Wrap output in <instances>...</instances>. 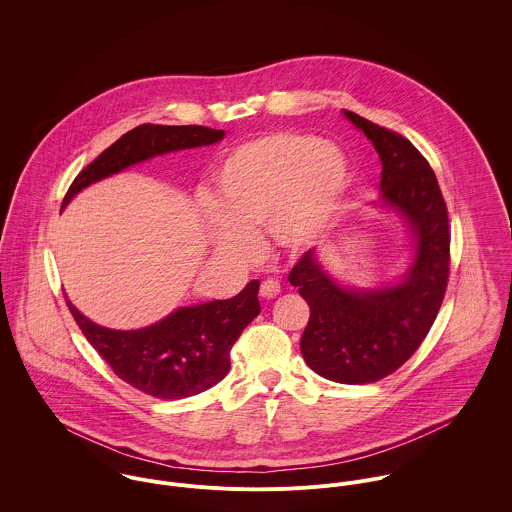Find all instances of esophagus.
Wrapping results in <instances>:
<instances>
[{
    "label": "esophagus",
    "mask_w": 512,
    "mask_h": 512,
    "mask_svg": "<svg viewBox=\"0 0 512 512\" xmlns=\"http://www.w3.org/2000/svg\"><path fill=\"white\" fill-rule=\"evenodd\" d=\"M280 292H282V286L278 280H264L260 286V295L266 299H274L280 295Z\"/></svg>",
    "instance_id": "esophagus-1"
}]
</instances>
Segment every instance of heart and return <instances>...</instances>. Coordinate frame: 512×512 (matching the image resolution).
<instances>
[{"label":"heart","instance_id":"1","mask_svg":"<svg viewBox=\"0 0 512 512\" xmlns=\"http://www.w3.org/2000/svg\"><path fill=\"white\" fill-rule=\"evenodd\" d=\"M349 161L327 140L272 132L234 147L213 175L209 226L222 250L248 256V234L268 230L272 242L299 252L335 224L349 191Z\"/></svg>","mask_w":512,"mask_h":512}]
</instances>
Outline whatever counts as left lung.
<instances>
[{"instance_id": "1", "label": "left lung", "mask_w": 512, "mask_h": 512, "mask_svg": "<svg viewBox=\"0 0 512 512\" xmlns=\"http://www.w3.org/2000/svg\"><path fill=\"white\" fill-rule=\"evenodd\" d=\"M376 149L382 163L374 205L406 222L412 262L394 284L353 288L335 280L309 250L290 272V284L311 315L301 335V355L319 376L341 384H366L404 365L436 321L449 274V224L438 179L406 138L345 110Z\"/></svg>"}]
</instances>
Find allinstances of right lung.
<instances>
[{"instance_id": "1", "label": "right lung", "mask_w": 512, "mask_h": 512, "mask_svg": "<svg viewBox=\"0 0 512 512\" xmlns=\"http://www.w3.org/2000/svg\"><path fill=\"white\" fill-rule=\"evenodd\" d=\"M224 130L205 126L144 124L124 134L86 165L73 181L63 209L88 185L116 175L155 155L213 146ZM260 282L252 280L238 295L179 307L142 329H108L82 315L71 299L74 321L96 353L130 386L161 400H179L209 390L230 368V349L260 313Z\"/></svg>"}]
</instances>
